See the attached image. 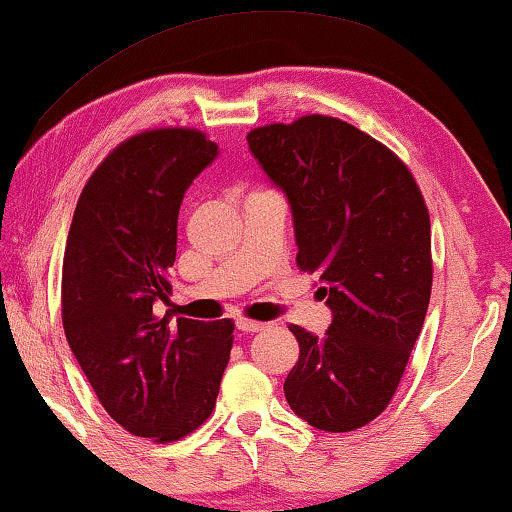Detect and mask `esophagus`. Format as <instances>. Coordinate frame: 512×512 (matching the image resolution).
Returning a JSON list of instances; mask_svg holds the SVG:
<instances>
[{"instance_id": "obj_1", "label": "esophagus", "mask_w": 512, "mask_h": 512, "mask_svg": "<svg viewBox=\"0 0 512 512\" xmlns=\"http://www.w3.org/2000/svg\"><path fill=\"white\" fill-rule=\"evenodd\" d=\"M235 327H238L240 332H245V334H254V332H261V329H265L267 325H265V322H258V320L240 318L238 322H235Z\"/></svg>"}]
</instances>
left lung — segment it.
<instances>
[{
  "instance_id": "8db88e82",
  "label": "left lung",
  "mask_w": 512,
  "mask_h": 512,
  "mask_svg": "<svg viewBox=\"0 0 512 512\" xmlns=\"http://www.w3.org/2000/svg\"><path fill=\"white\" fill-rule=\"evenodd\" d=\"M247 141L286 194L297 267L316 274L334 316L325 336L290 325L300 359L286 400L313 428L357 430L387 410L426 320V201L396 153L334 116L263 125Z\"/></svg>"
}]
</instances>
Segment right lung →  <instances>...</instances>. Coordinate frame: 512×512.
Returning <instances> with one entry per match:
<instances>
[{
    "label": "right lung",
    "mask_w": 512,
    "mask_h": 512,
    "mask_svg": "<svg viewBox=\"0 0 512 512\" xmlns=\"http://www.w3.org/2000/svg\"><path fill=\"white\" fill-rule=\"evenodd\" d=\"M217 157L194 128L125 139L77 201L61 272L70 350L107 414L137 437L167 444L212 414L233 348V322L157 318L171 295L178 210Z\"/></svg>",
    "instance_id": "add662e5"
}]
</instances>
